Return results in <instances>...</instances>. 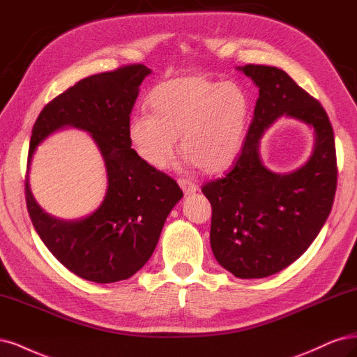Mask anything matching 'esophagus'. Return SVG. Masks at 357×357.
Segmentation results:
<instances>
[{
  "mask_svg": "<svg viewBox=\"0 0 357 357\" xmlns=\"http://www.w3.org/2000/svg\"><path fill=\"white\" fill-rule=\"evenodd\" d=\"M178 182H179V187L182 188V191L185 192L187 195L194 194L195 191H197V185H195V183L190 179H179Z\"/></svg>",
  "mask_w": 357,
  "mask_h": 357,
  "instance_id": "1",
  "label": "esophagus"
}]
</instances>
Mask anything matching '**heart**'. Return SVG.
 Wrapping results in <instances>:
<instances>
[{
    "instance_id": "obj_1",
    "label": "heart",
    "mask_w": 357,
    "mask_h": 357,
    "mask_svg": "<svg viewBox=\"0 0 357 357\" xmlns=\"http://www.w3.org/2000/svg\"><path fill=\"white\" fill-rule=\"evenodd\" d=\"M148 114H135L128 137L135 153L154 169H166L181 149L204 174H218L234 162L243 141L248 96L233 82L202 75L169 79L153 89Z\"/></svg>"
}]
</instances>
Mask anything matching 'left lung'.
<instances>
[{
	"label": "left lung",
	"instance_id": "8db88e82",
	"mask_svg": "<svg viewBox=\"0 0 357 357\" xmlns=\"http://www.w3.org/2000/svg\"><path fill=\"white\" fill-rule=\"evenodd\" d=\"M237 70L259 89L254 119L233 167L206 183L212 204L211 246L220 266L238 279H262L291 266L326 222L337 190L335 141L324 107L283 70L245 65ZM314 129V151L289 174H275L260 160V137L278 118Z\"/></svg>",
	"mask_w": 357,
	"mask_h": 357
}]
</instances>
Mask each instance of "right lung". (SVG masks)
<instances>
[{
	"instance_id": "obj_1",
	"label": "right lung",
	"mask_w": 357,
	"mask_h": 357,
	"mask_svg": "<svg viewBox=\"0 0 357 357\" xmlns=\"http://www.w3.org/2000/svg\"><path fill=\"white\" fill-rule=\"evenodd\" d=\"M149 68L126 65L83 78L44 107L33 124L25 182L33 228L62 266L78 278L112 283L132 278L151 258L166 218L182 199L178 183L137 157L128 126ZM87 131L107 169V191L100 208L79 220L45 214L33 199L29 167L38 145L56 130Z\"/></svg>"
}]
</instances>
